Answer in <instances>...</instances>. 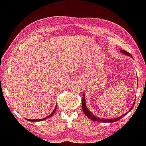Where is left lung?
I'll return each instance as SVG.
<instances>
[{
    "label": "left lung",
    "instance_id": "1",
    "mask_svg": "<svg viewBox=\"0 0 146 146\" xmlns=\"http://www.w3.org/2000/svg\"><path fill=\"white\" fill-rule=\"evenodd\" d=\"M121 52H122V54H123V55H127L129 56L130 57H131L132 58V56L129 54V52H127V51L124 50H122V49H120ZM137 82L138 83V80H137ZM85 94L83 93V96L82 97V108H83V111L84 112V113L85 114V115L89 118L90 119H91V120L92 121H98V122H114L116 121H119V119H121L122 117H123V116H124L125 115H126V114L130 112L131 110H132V108H133L134 107V105H135V102H134L133 104V105H132V107H131V108L129 110V112H127L126 113H125L124 114H123V115L119 116L118 117H114V118H110V119H103V118H100V117H97L96 116H94L93 114H92L90 110L89 109H88L86 107V102H85Z\"/></svg>",
    "mask_w": 146,
    "mask_h": 146
}]
</instances>
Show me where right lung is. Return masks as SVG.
<instances>
[{"label": "right lung", "mask_w": 146, "mask_h": 146, "mask_svg": "<svg viewBox=\"0 0 146 146\" xmlns=\"http://www.w3.org/2000/svg\"><path fill=\"white\" fill-rule=\"evenodd\" d=\"M56 105L55 106V107L54 108V110H53V111L49 114V116H47L46 117H44V118H42V119H26V120H27L29 121H30V122H39V121H44L45 120V119H48L50 117H51L52 116H53V114H54L56 111Z\"/></svg>", "instance_id": "obj_1"}]
</instances>
